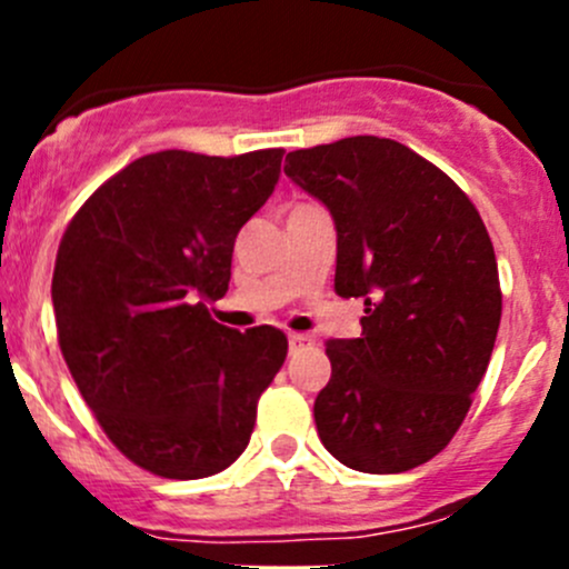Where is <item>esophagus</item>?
Listing matches in <instances>:
<instances>
[{"instance_id":"esophagus-1","label":"esophagus","mask_w":569,"mask_h":569,"mask_svg":"<svg viewBox=\"0 0 569 569\" xmlns=\"http://www.w3.org/2000/svg\"><path fill=\"white\" fill-rule=\"evenodd\" d=\"M289 343H291V349H302V347H313V343H317V338L306 336V332H291Z\"/></svg>"}]
</instances>
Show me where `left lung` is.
I'll return each mask as SVG.
<instances>
[{
  "label": "left lung",
  "instance_id": "left-lung-1",
  "mask_svg": "<svg viewBox=\"0 0 569 569\" xmlns=\"http://www.w3.org/2000/svg\"><path fill=\"white\" fill-rule=\"evenodd\" d=\"M286 176L330 209L336 291L363 297V336L330 341L313 418L352 470L401 473L451 443L501 325V283L468 194L388 137H343L286 157Z\"/></svg>",
  "mask_w": 569,
  "mask_h": 569
}]
</instances>
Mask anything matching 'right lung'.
Masks as SVG:
<instances>
[{
  "label": "right lung",
  "mask_w": 569,
  "mask_h": 569,
  "mask_svg": "<svg viewBox=\"0 0 569 569\" xmlns=\"http://www.w3.org/2000/svg\"><path fill=\"white\" fill-rule=\"evenodd\" d=\"M283 153H148L107 178L62 233L51 280L62 358L114 449L148 473L226 470L283 366V332H239L209 313Z\"/></svg>",
  "instance_id": "obj_1"
}]
</instances>
